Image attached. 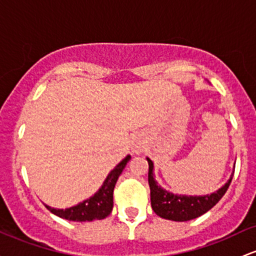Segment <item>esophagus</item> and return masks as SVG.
<instances>
[{"instance_id": "obj_1", "label": "esophagus", "mask_w": 256, "mask_h": 256, "mask_svg": "<svg viewBox=\"0 0 256 256\" xmlns=\"http://www.w3.org/2000/svg\"><path fill=\"white\" fill-rule=\"evenodd\" d=\"M141 152H142V144L140 142H136L134 144V153L138 154V153H141Z\"/></svg>"}]
</instances>
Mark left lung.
<instances>
[{
    "mask_svg": "<svg viewBox=\"0 0 256 256\" xmlns=\"http://www.w3.org/2000/svg\"><path fill=\"white\" fill-rule=\"evenodd\" d=\"M150 170H148V184L150 188V203L152 209L156 215L162 218L171 221H188L198 216L206 214L212 206L218 203L230 187L232 178L228 180L215 193L208 196H181L174 194L158 186L154 180L153 162L147 158ZM233 176V175H232Z\"/></svg>",
    "mask_w": 256,
    "mask_h": 256,
    "instance_id": "1",
    "label": "left lung"
}]
</instances>
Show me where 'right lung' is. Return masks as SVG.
I'll use <instances>...</instances> for the list:
<instances>
[{"label":"right lung","mask_w":256,"mask_h":256,"mask_svg":"<svg viewBox=\"0 0 256 256\" xmlns=\"http://www.w3.org/2000/svg\"><path fill=\"white\" fill-rule=\"evenodd\" d=\"M130 159L131 156H128L125 159L122 160V162H119L109 172L106 181L103 182L102 187L98 190L96 194L91 196L90 199H86L82 203H78V206L66 210L54 209V208H50L48 206H46V208L52 214L60 216L62 218H66V220L76 221V222L106 218L113 210V192L115 184H116L120 174L122 172L124 168L126 166Z\"/></svg>","instance_id":"right-lung-1"}]
</instances>
